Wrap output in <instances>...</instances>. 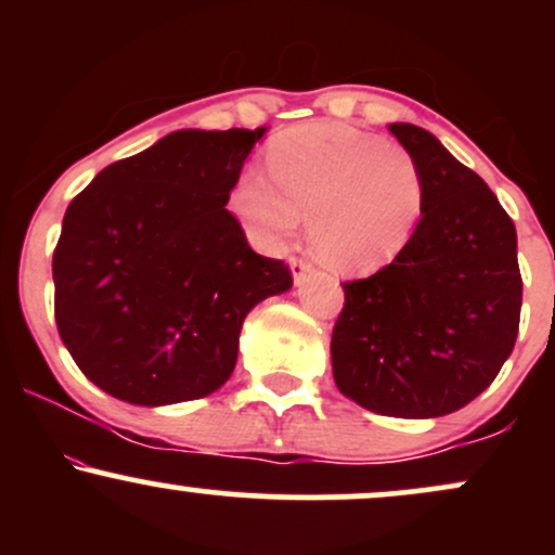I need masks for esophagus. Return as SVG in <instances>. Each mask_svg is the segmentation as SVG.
Returning <instances> with one entry per match:
<instances>
[{"instance_id": "obj_1", "label": "esophagus", "mask_w": 555, "mask_h": 555, "mask_svg": "<svg viewBox=\"0 0 555 555\" xmlns=\"http://www.w3.org/2000/svg\"><path fill=\"white\" fill-rule=\"evenodd\" d=\"M289 269H292V279H295V284H302L305 276L313 271V266H310L308 260H302V258H292Z\"/></svg>"}]
</instances>
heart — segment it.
<instances>
[{"mask_svg":"<svg viewBox=\"0 0 555 555\" xmlns=\"http://www.w3.org/2000/svg\"><path fill=\"white\" fill-rule=\"evenodd\" d=\"M266 169L240 177L229 208L256 245L276 250L308 216L310 247L323 266L362 276L393 263L420 224L425 180L397 140L339 122L297 125L266 149Z\"/></svg>","mask_w":555,"mask_h":555,"instance_id":"b5f03b06","label":"heart"}]
</instances>
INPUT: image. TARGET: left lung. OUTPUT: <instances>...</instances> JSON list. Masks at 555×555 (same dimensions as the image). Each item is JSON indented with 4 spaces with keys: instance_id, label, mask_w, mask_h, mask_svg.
Wrapping results in <instances>:
<instances>
[{
    "instance_id": "1",
    "label": "left lung",
    "mask_w": 555,
    "mask_h": 555,
    "mask_svg": "<svg viewBox=\"0 0 555 555\" xmlns=\"http://www.w3.org/2000/svg\"><path fill=\"white\" fill-rule=\"evenodd\" d=\"M388 132L423 169V216L393 263L344 284L331 367L344 397L375 415L443 417L493 384L517 341V229L433 132Z\"/></svg>"
}]
</instances>
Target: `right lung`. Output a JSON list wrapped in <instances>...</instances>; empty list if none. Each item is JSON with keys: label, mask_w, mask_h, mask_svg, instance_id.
<instances>
[{"label": "right lung", "mask_w": 555, "mask_h": 555, "mask_svg": "<svg viewBox=\"0 0 555 555\" xmlns=\"http://www.w3.org/2000/svg\"><path fill=\"white\" fill-rule=\"evenodd\" d=\"M266 132H169L69 203L52 260L56 328L101 391L140 406L208 397L237 365L247 313L292 289L289 269L258 256L224 208Z\"/></svg>", "instance_id": "obj_1"}]
</instances>
